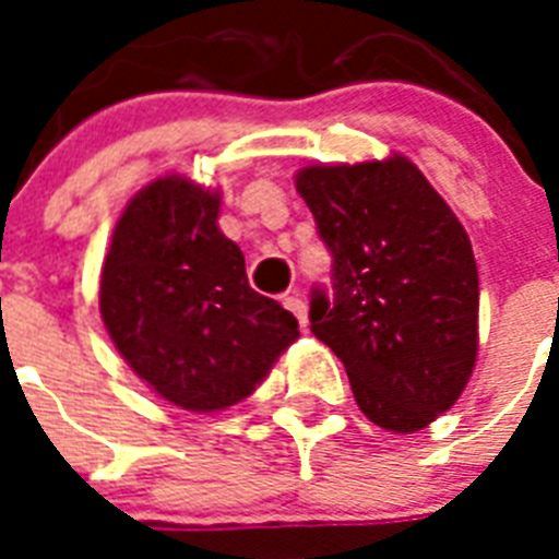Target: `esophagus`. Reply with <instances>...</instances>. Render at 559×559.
<instances>
[{
    "label": "esophagus",
    "instance_id": "34e87169",
    "mask_svg": "<svg viewBox=\"0 0 559 559\" xmlns=\"http://www.w3.org/2000/svg\"><path fill=\"white\" fill-rule=\"evenodd\" d=\"M284 307H287V310H293V313H296L298 324H301V331H307V305H305V301H301V296H298L296 289H293V293H287V296H284Z\"/></svg>",
    "mask_w": 559,
    "mask_h": 559
}]
</instances>
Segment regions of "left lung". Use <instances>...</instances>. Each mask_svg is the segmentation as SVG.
<instances>
[{
  "instance_id": "8db88e82",
  "label": "left lung",
  "mask_w": 559,
  "mask_h": 559,
  "mask_svg": "<svg viewBox=\"0 0 559 559\" xmlns=\"http://www.w3.org/2000/svg\"><path fill=\"white\" fill-rule=\"evenodd\" d=\"M296 188L333 254V298L313 289L310 331L342 359L371 424L424 429L476 368L478 270L467 231L400 153L310 165Z\"/></svg>"
}]
</instances>
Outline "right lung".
Here are the masks:
<instances>
[{
    "label": "right lung",
    "instance_id": "1",
    "mask_svg": "<svg viewBox=\"0 0 559 559\" xmlns=\"http://www.w3.org/2000/svg\"><path fill=\"white\" fill-rule=\"evenodd\" d=\"M219 193L159 177L127 202L100 270L109 340L159 397L188 412L246 400L298 340L296 316L254 293Z\"/></svg>",
    "mask_w": 559,
    "mask_h": 559
}]
</instances>
